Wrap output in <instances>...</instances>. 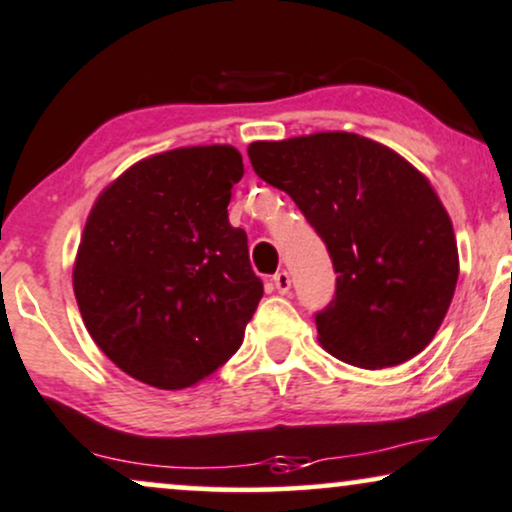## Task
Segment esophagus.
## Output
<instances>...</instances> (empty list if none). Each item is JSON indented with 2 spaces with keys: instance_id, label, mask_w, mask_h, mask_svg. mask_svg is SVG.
Listing matches in <instances>:
<instances>
[{
  "instance_id": "obj_1",
  "label": "esophagus",
  "mask_w": 512,
  "mask_h": 512,
  "mask_svg": "<svg viewBox=\"0 0 512 512\" xmlns=\"http://www.w3.org/2000/svg\"><path fill=\"white\" fill-rule=\"evenodd\" d=\"M272 283H274V288H276V291H279V293H288V291H291V276H288V272H276Z\"/></svg>"
}]
</instances>
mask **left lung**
I'll return each mask as SVG.
<instances>
[{
    "label": "left lung",
    "instance_id": "left-lung-1",
    "mask_svg": "<svg viewBox=\"0 0 512 512\" xmlns=\"http://www.w3.org/2000/svg\"><path fill=\"white\" fill-rule=\"evenodd\" d=\"M248 157L262 181L293 197L334 262L336 295L315 317L326 353L365 369L422 353L460 272L451 217L429 178L346 131L257 140Z\"/></svg>",
    "mask_w": 512,
    "mask_h": 512
}]
</instances>
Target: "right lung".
<instances>
[{"label": "right lung", "mask_w": 512, "mask_h": 512, "mask_svg": "<svg viewBox=\"0 0 512 512\" xmlns=\"http://www.w3.org/2000/svg\"><path fill=\"white\" fill-rule=\"evenodd\" d=\"M243 171L231 145L178 147L128 166L92 205L73 293L92 341L128 377L188 389L243 343L264 293L248 236L229 224Z\"/></svg>", "instance_id": "add662e5"}]
</instances>
